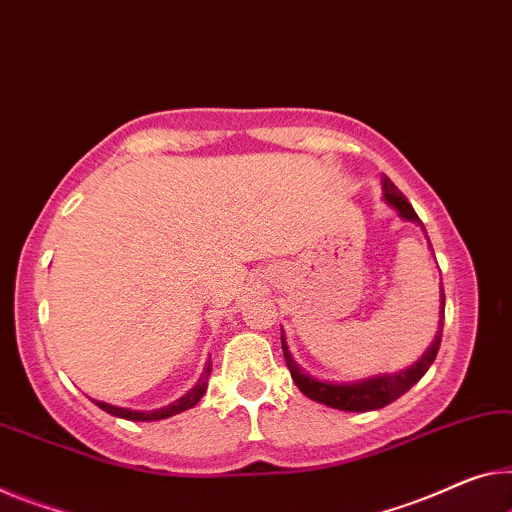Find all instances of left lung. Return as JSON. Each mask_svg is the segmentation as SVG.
Wrapping results in <instances>:
<instances>
[{"label":"left lung","mask_w":512,"mask_h":512,"mask_svg":"<svg viewBox=\"0 0 512 512\" xmlns=\"http://www.w3.org/2000/svg\"><path fill=\"white\" fill-rule=\"evenodd\" d=\"M382 199L387 206L398 212L405 222H414L416 226L423 229L419 215H416L414 208L410 206V201L405 199L403 192L398 190L396 185L391 183L387 176H382ZM428 238V233H426ZM430 242V240H428ZM432 249V247H430ZM439 329L435 334V341L430 343V348L423 352V357L412 364L410 368L400 373H382V375H373L366 377V380H357V382H325L318 380L304 371V368L297 364L290 355L286 336L281 332V348H283V357H286V366L290 375H293V382L297 384L304 396H309L316 403H322L327 407H334V410H343V412H373L380 410V407L393 403V400L403 396V393L410 391L416 382L426 375L428 368L432 366V361L437 357L439 343H442V327H444V288L439 283Z\"/></svg>","instance_id":"8db88e82"}]
</instances>
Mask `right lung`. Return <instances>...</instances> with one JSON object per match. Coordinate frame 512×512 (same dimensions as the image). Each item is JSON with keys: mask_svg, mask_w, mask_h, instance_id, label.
<instances>
[{"mask_svg": "<svg viewBox=\"0 0 512 512\" xmlns=\"http://www.w3.org/2000/svg\"><path fill=\"white\" fill-rule=\"evenodd\" d=\"M208 377H210V361L206 364V368H203L199 382H196L194 387L187 391L183 398H178L171 405L160 407V410H153V412H139V410H130V407H116V405L102 403V400H93V403H96L100 410H105L107 414L119 416V419H128V421H160V419H169V416L190 410V407H194L196 403H199V400L203 398V393H206V389H208Z\"/></svg>", "mask_w": 512, "mask_h": 512, "instance_id": "right-lung-1", "label": "right lung"}]
</instances>
